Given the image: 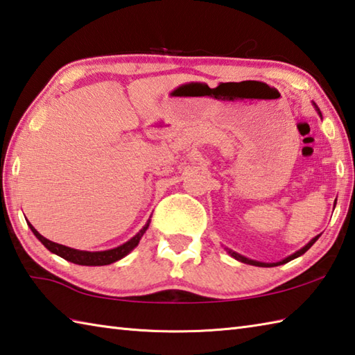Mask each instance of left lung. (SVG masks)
I'll list each match as a JSON object with an SVG mask.
<instances>
[{"label": "left lung", "instance_id": "obj_1", "mask_svg": "<svg viewBox=\"0 0 355 355\" xmlns=\"http://www.w3.org/2000/svg\"><path fill=\"white\" fill-rule=\"evenodd\" d=\"M314 106H315V109H317V112L320 114V116H322V112H320V109L317 107V104L314 103ZM318 237H320V235H317V237H314L312 239L306 246H303L300 251H297V252H294L293 255H289V257H286V259L284 260H282V261H277V263H263V261H255V260H251V259H246V257H243V255H240V254H237V252H234V251H231V249H227V252L231 254L235 260H239V261H241V263H246V265H252V266H260V268H272V266H280V265H284V263H288V261H291V260H294V259H297V257H300V255H303L304 252L308 251V249L314 245V243L318 240Z\"/></svg>", "mask_w": 355, "mask_h": 355}]
</instances>
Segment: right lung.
Wrapping results in <instances>:
<instances>
[{"instance_id":"obj_1","label":"right lung","mask_w":355,"mask_h":355,"mask_svg":"<svg viewBox=\"0 0 355 355\" xmlns=\"http://www.w3.org/2000/svg\"><path fill=\"white\" fill-rule=\"evenodd\" d=\"M150 220H148V223L143 226V229L137 235H134L129 241L123 243L118 248L114 249H107V251H96V252H89V251H80V249H73V248H69L64 245H58V243H53L51 240H47L46 237H43L37 229H35L29 221H27V225L32 229V232L35 234V237H37L43 245L49 249V251L60 255L61 259H64L71 263H75V265H81V266H104V265H110V263L121 260L123 257H126L132 249L138 246V243H140L143 234L148 231Z\"/></svg>"}]
</instances>
